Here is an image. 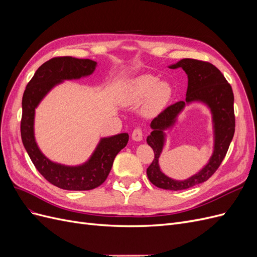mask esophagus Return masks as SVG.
I'll return each instance as SVG.
<instances>
[{
  "instance_id": "obj_1",
  "label": "esophagus",
  "mask_w": 257,
  "mask_h": 257,
  "mask_svg": "<svg viewBox=\"0 0 257 257\" xmlns=\"http://www.w3.org/2000/svg\"><path fill=\"white\" fill-rule=\"evenodd\" d=\"M132 139L134 142H142L143 141V131L142 128H135L132 132Z\"/></svg>"
}]
</instances>
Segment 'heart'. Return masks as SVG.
<instances>
[{
    "label": "heart",
    "instance_id": "b5f03b06",
    "mask_svg": "<svg viewBox=\"0 0 257 257\" xmlns=\"http://www.w3.org/2000/svg\"><path fill=\"white\" fill-rule=\"evenodd\" d=\"M173 87L157 76L144 74L134 77L122 85L118 99L123 106H138L144 102L143 112L154 116L162 112L173 97Z\"/></svg>",
    "mask_w": 257,
    "mask_h": 257
}]
</instances>
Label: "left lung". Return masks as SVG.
<instances>
[{
  "instance_id": "8db88e82",
  "label": "left lung",
  "mask_w": 257,
  "mask_h": 257,
  "mask_svg": "<svg viewBox=\"0 0 257 257\" xmlns=\"http://www.w3.org/2000/svg\"><path fill=\"white\" fill-rule=\"evenodd\" d=\"M168 67L183 69L188 76V89L184 102L169 106L150 124L152 132L147 137V144L154 151V160L147 169V176L150 182L160 189L180 191L207 181L226 155L235 133L234 93L223 74L208 62L182 59ZM192 103L204 104L212 114L213 153L196 174L183 181H177L162 173L159 167V158L166 145V132L175 127L178 115L185 106Z\"/></svg>"
}]
</instances>
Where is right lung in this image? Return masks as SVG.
I'll use <instances>...</instances> for the list:
<instances>
[{"label": "right lung", "mask_w": 257, "mask_h": 257, "mask_svg": "<svg viewBox=\"0 0 257 257\" xmlns=\"http://www.w3.org/2000/svg\"><path fill=\"white\" fill-rule=\"evenodd\" d=\"M97 63L90 59L53 58L38 67L22 97L21 138L29 157L51 184L68 191H89L102 184L110 173L115 155L127 145L128 134L100 137L89 159L79 165L53 162L42 152L35 139V109L46 95L65 80H78L94 73Z\"/></svg>", "instance_id": "right-lung-1"}]
</instances>
